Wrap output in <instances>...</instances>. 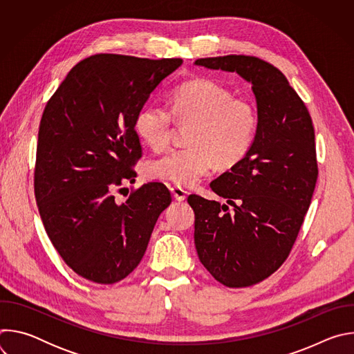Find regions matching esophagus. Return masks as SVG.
Wrapping results in <instances>:
<instances>
[{
    "label": "esophagus",
    "instance_id": "obj_1",
    "mask_svg": "<svg viewBox=\"0 0 354 354\" xmlns=\"http://www.w3.org/2000/svg\"><path fill=\"white\" fill-rule=\"evenodd\" d=\"M171 193H172V196H174L178 201H183V200L186 198V194H187V192L183 190V189L179 187V186H172V187H171Z\"/></svg>",
    "mask_w": 354,
    "mask_h": 354
}]
</instances>
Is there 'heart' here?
<instances>
[{
  "label": "heart",
  "mask_w": 354,
  "mask_h": 354,
  "mask_svg": "<svg viewBox=\"0 0 354 354\" xmlns=\"http://www.w3.org/2000/svg\"><path fill=\"white\" fill-rule=\"evenodd\" d=\"M174 119L192 124L186 148L172 149L151 161L149 178L192 186L214 168L239 164L255 140L258 116L248 100L232 97V92L213 80L187 81L172 92L169 109L158 105L144 108L136 118V131L154 151L171 142Z\"/></svg>",
  "instance_id": "heart-1"
}]
</instances>
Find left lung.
<instances>
[{
	"instance_id": "1",
	"label": "left lung",
	"mask_w": 354,
	"mask_h": 354,
	"mask_svg": "<svg viewBox=\"0 0 354 354\" xmlns=\"http://www.w3.org/2000/svg\"><path fill=\"white\" fill-rule=\"evenodd\" d=\"M236 73L252 85L258 129L245 158L210 183L227 205L190 194L200 262L221 284L254 286L287 259L318 178L315 133L307 106L284 74L252 56L194 62Z\"/></svg>"
}]
</instances>
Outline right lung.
<instances>
[{"instance_id": "obj_1", "label": "right lung", "mask_w": 354, "mask_h": 354, "mask_svg": "<svg viewBox=\"0 0 354 354\" xmlns=\"http://www.w3.org/2000/svg\"><path fill=\"white\" fill-rule=\"evenodd\" d=\"M182 63L95 55L71 68L44 108L36 203L53 246L86 280L113 284L127 277L171 205V193L160 182L142 185L122 205L113 190L136 176L131 167L141 157L137 115Z\"/></svg>"}]
</instances>
